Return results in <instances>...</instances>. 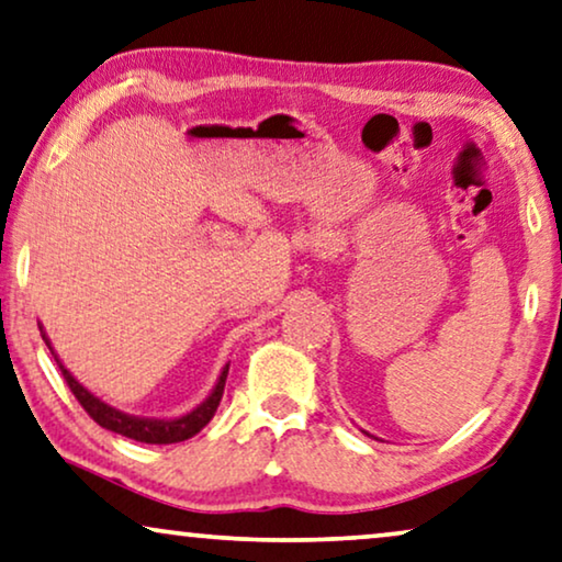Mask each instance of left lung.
Segmentation results:
<instances>
[{"instance_id": "obj_1", "label": "left lung", "mask_w": 562, "mask_h": 562, "mask_svg": "<svg viewBox=\"0 0 562 562\" xmlns=\"http://www.w3.org/2000/svg\"><path fill=\"white\" fill-rule=\"evenodd\" d=\"M362 434H364V436H370V434H368V430H362ZM370 438H375V436H370Z\"/></svg>"}]
</instances>
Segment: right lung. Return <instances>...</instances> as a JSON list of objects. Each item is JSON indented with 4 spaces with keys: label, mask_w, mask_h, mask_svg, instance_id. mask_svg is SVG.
I'll use <instances>...</instances> for the list:
<instances>
[{
    "label": "right lung",
    "mask_w": 562,
    "mask_h": 562,
    "mask_svg": "<svg viewBox=\"0 0 562 562\" xmlns=\"http://www.w3.org/2000/svg\"><path fill=\"white\" fill-rule=\"evenodd\" d=\"M40 335H43L47 349L53 352L55 362H58L63 378H65V382H68V387L72 390V395L78 397V403L83 405L88 416L99 423L101 428L113 430V434L134 438V441H142V443H180V441H187V438H192L194 434H200V430L210 423V418L215 416L217 405H221L225 380H227V368H231V364H225L223 368L221 378H217L215 387H213V393H210L205 401L198 405V408L184 413V416H180V418H142V416H132V413H124L119 408H111L109 403H103L99 395H93L91 390L80 385V382L70 375V370L65 368V364L60 362V357L55 355V349L50 345V339H47V335H45L43 324H40Z\"/></svg>",
    "instance_id": "add662e5"
}]
</instances>
